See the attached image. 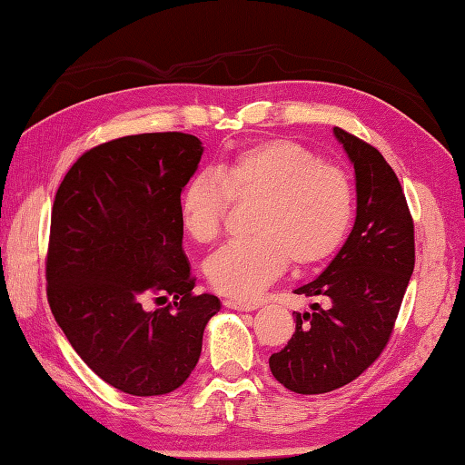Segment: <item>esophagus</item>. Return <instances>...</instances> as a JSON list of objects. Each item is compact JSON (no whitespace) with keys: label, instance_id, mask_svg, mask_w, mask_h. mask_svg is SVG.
Returning <instances> with one entry per match:
<instances>
[{"label":"esophagus","instance_id":"obj_1","mask_svg":"<svg viewBox=\"0 0 465 465\" xmlns=\"http://www.w3.org/2000/svg\"><path fill=\"white\" fill-rule=\"evenodd\" d=\"M224 305L231 310H239V312H252L259 308L257 302H242V300H224Z\"/></svg>","mask_w":465,"mask_h":465}]
</instances>
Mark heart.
Instances as JSON below:
<instances>
[{
	"label": "heart",
	"mask_w": 465,
	"mask_h": 465,
	"mask_svg": "<svg viewBox=\"0 0 465 465\" xmlns=\"http://www.w3.org/2000/svg\"><path fill=\"white\" fill-rule=\"evenodd\" d=\"M231 198H257L249 223L255 234L214 252L206 279L234 300L257 297L289 261L312 267L330 259L346 241L356 206L350 173L289 139L242 147L216 173H194L180 192L182 229L196 242H214Z\"/></svg>",
	"instance_id": "heart-1"
}]
</instances>
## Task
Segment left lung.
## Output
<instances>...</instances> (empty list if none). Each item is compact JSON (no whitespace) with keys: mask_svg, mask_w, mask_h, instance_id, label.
I'll return each instance as SVG.
<instances>
[{"mask_svg":"<svg viewBox=\"0 0 465 465\" xmlns=\"http://www.w3.org/2000/svg\"><path fill=\"white\" fill-rule=\"evenodd\" d=\"M334 134L354 163L356 223L323 273L295 293L313 300L295 313L287 346L269 369L285 389L322 395L358 379L387 348L415 267V224L397 173L348 131Z\"/></svg>","mask_w":465,"mask_h":465,"instance_id":"obj_1","label":"left lung"}]
</instances>
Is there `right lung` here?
<instances>
[{
	"label": "right lung",
	"mask_w": 465,
	"mask_h": 465,
	"mask_svg": "<svg viewBox=\"0 0 465 465\" xmlns=\"http://www.w3.org/2000/svg\"><path fill=\"white\" fill-rule=\"evenodd\" d=\"M200 155V139L180 131L111 139L78 157L52 204L50 310L84 364L127 395L182 387L221 310L194 293L182 251L178 200Z\"/></svg>",
	"instance_id": "right-lung-1"
}]
</instances>
